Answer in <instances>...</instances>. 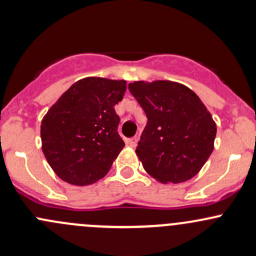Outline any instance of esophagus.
<instances>
[{
	"instance_id": "34e87169",
	"label": "esophagus",
	"mask_w": 256,
	"mask_h": 256,
	"mask_svg": "<svg viewBox=\"0 0 256 256\" xmlns=\"http://www.w3.org/2000/svg\"><path fill=\"white\" fill-rule=\"evenodd\" d=\"M138 140H139L138 136H133V138L127 139V144H128L130 148H136V144H138Z\"/></svg>"
}]
</instances>
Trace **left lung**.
<instances>
[{
    "label": "left lung",
    "instance_id": "8db88e82",
    "mask_svg": "<svg viewBox=\"0 0 256 256\" xmlns=\"http://www.w3.org/2000/svg\"><path fill=\"white\" fill-rule=\"evenodd\" d=\"M130 94L148 123L136 146L145 171L161 183H182L202 170L214 150L216 124L198 95L168 80L134 82Z\"/></svg>",
    "mask_w": 256,
    "mask_h": 256
}]
</instances>
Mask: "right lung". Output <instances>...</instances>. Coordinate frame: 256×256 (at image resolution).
I'll list each match as a JSON object with an SVG mask.
<instances>
[{
	"mask_svg": "<svg viewBox=\"0 0 256 256\" xmlns=\"http://www.w3.org/2000/svg\"><path fill=\"white\" fill-rule=\"evenodd\" d=\"M124 80L90 76L74 83L41 122L42 151L64 182L88 186L105 177L124 146L114 111Z\"/></svg>",
	"mask_w": 256,
	"mask_h": 256,
	"instance_id": "1",
	"label": "right lung"
}]
</instances>
